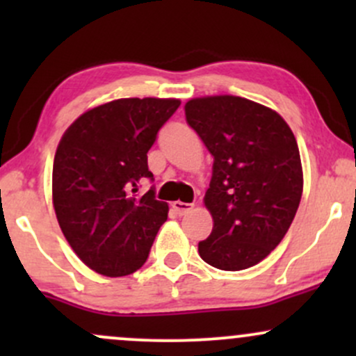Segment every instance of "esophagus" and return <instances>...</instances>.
I'll use <instances>...</instances> for the list:
<instances>
[{
  "mask_svg": "<svg viewBox=\"0 0 356 356\" xmlns=\"http://www.w3.org/2000/svg\"><path fill=\"white\" fill-rule=\"evenodd\" d=\"M172 207H174V211L177 212L179 216H184V214H187V212H189V211L194 209V204L175 201V202H172Z\"/></svg>",
  "mask_w": 356,
  "mask_h": 356,
  "instance_id": "34e87169",
  "label": "esophagus"
}]
</instances>
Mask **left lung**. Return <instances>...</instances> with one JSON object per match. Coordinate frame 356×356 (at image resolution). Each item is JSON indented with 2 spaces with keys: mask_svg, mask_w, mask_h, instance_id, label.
Here are the masks:
<instances>
[{
  "mask_svg": "<svg viewBox=\"0 0 356 356\" xmlns=\"http://www.w3.org/2000/svg\"><path fill=\"white\" fill-rule=\"evenodd\" d=\"M184 108L214 157L204 197L214 227L199 254L224 271L254 266L281 243L300 206L296 138L275 110L241 97L192 99Z\"/></svg>",
  "mask_w": 356,
  "mask_h": 356,
  "instance_id": "left-lung-1",
  "label": "left lung"
}]
</instances>
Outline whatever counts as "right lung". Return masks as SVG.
Listing matches in <instances>:
<instances>
[{
	"label": "right lung",
	"mask_w": 356,
	"mask_h": 356,
	"mask_svg": "<svg viewBox=\"0 0 356 356\" xmlns=\"http://www.w3.org/2000/svg\"><path fill=\"white\" fill-rule=\"evenodd\" d=\"M175 99H120L76 118L53 162V206L76 256L104 276H127L149 257L169 206L155 199L147 152L174 115Z\"/></svg>",
	"instance_id": "add662e5"
}]
</instances>
